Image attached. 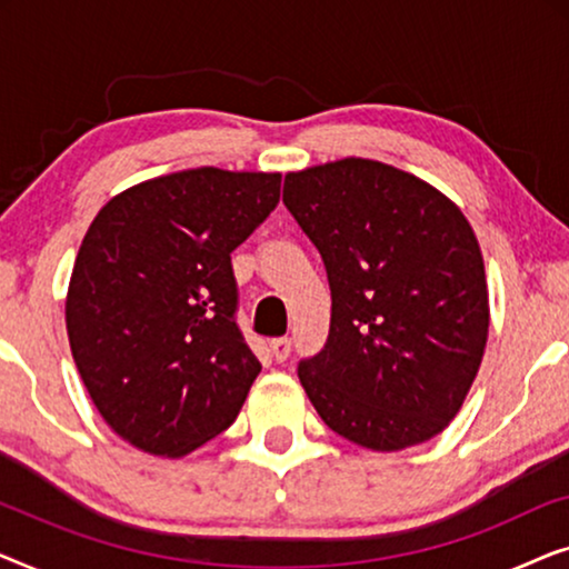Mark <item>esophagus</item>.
Returning <instances> with one entry per match:
<instances>
[{
    "mask_svg": "<svg viewBox=\"0 0 569 569\" xmlns=\"http://www.w3.org/2000/svg\"><path fill=\"white\" fill-rule=\"evenodd\" d=\"M271 355H274L277 362H284L287 357H290L292 352V341L287 337H279V339H271Z\"/></svg>",
    "mask_w": 569,
    "mask_h": 569,
    "instance_id": "34e87169",
    "label": "esophagus"
}]
</instances>
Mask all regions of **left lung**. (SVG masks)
<instances>
[{
	"label": "left lung",
	"instance_id": "1",
	"mask_svg": "<svg viewBox=\"0 0 569 569\" xmlns=\"http://www.w3.org/2000/svg\"><path fill=\"white\" fill-rule=\"evenodd\" d=\"M282 199L331 287L329 339L298 368L318 417L378 453L440 435L463 407L489 333L469 220L422 178L365 158L287 173Z\"/></svg>",
	"mask_w": 569,
	"mask_h": 569
}]
</instances>
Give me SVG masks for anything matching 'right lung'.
I'll return each instance as SVG.
<instances>
[{
  "mask_svg": "<svg viewBox=\"0 0 569 569\" xmlns=\"http://www.w3.org/2000/svg\"><path fill=\"white\" fill-rule=\"evenodd\" d=\"M282 173L193 168L116 193L67 290L69 347L108 427L181 458L236 422L261 362L236 323L230 253L267 220Z\"/></svg>",
  "mask_w": 569,
  "mask_h": 569,
  "instance_id": "obj_1",
  "label": "right lung"
}]
</instances>
